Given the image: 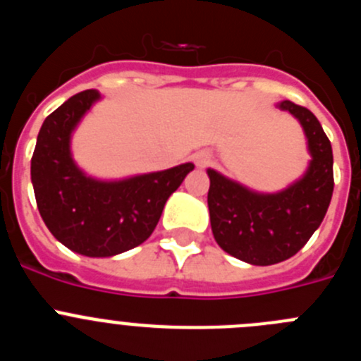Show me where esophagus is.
<instances>
[{
    "label": "esophagus",
    "instance_id": "obj_1",
    "mask_svg": "<svg viewBox=\"0 0 361 361\" xmlns=\"http://www.w3.org/2000/svg\"><path fill=\"white\" fill-rule=\"evenodd\" d=\"M209 162H212V155H209L208 152H199L195 155V164L199 166V168H206Z\"/></svg>",
    "mask_w": 361,
    "mask_h": 361
}]
</instances>
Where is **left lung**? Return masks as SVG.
Masks as SVG:
<instances>
[{
    "label": "left lung",
    "mask_w": 361,
    "mask_h": 361,
    "mask_svg": "<svg viewBox=\"0 0 361 361\" xmlns=\"http://www.w3.org/2000/svg\"><path fill=\"white\" fill-rule=\"evenodd\" d=\"M282 110L300 121L307 135L311 166L304 178L275 195H258L208 170V206L216 244L253 266H271L298 253L322 224L333 197V148L311 110L293 101Z\"/></svg>",
    "instance_id": "obj_1"
}]
</instances>
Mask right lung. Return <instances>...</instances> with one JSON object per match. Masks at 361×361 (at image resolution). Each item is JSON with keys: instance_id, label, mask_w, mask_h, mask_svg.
Listing matches in <instances>:
<instances>
[{"instance_id": "obj_1", "label": "right lung", "mask_w": 361, "mask_h": 361, "mask_svg": "<svg viewBox=\"0 0 361 361\" xmlns=\"http://www.w3.org/2000/svg\"><path fill=\"white\" fill-rule=\"evenodd\" d=\"M97 99L95 90L79 92L44 119L30 175L41 219L57 240L85 257H114L152 235L168 197L195 166L186 162L121 183L85 177L70 157V133Z\"/></svg>"}]
</instances>
